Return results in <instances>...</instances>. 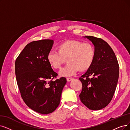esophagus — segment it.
<instances>
[{
    "label": "esophagus",
    "mask_w": 130,
    "mask_h": 130,
    "mask_svg": "<svg viewBox=\"0 0 130 130\" xmlns=\"http://www.w3.org/2000/svg\"><path fill=\"white\" fill-rule=\"evenodd\" d=\"M72 79V77H68V78H67V80L68 81V82H70Z\"/></svg>",
    "instance_id": "34e87169"
}]
</instances>
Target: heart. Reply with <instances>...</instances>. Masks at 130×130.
Wrapping results in <instances>:
<instances>
[{"label":"heart","mask_w":130,"mask_h":130,"mask_svg":"<svg viewBox=\"0 0 130 130\" xmlns=\"http://www.w3.org/2000/svg\"><path fill=\"white\" fill-rule=\"evenodd\" d=\"M56 51L49 52L47 59L52 68L55 69H60L66 61L68 62L60 71V75L64 76H71L78 70H87L91 67L95 55L93 44L77 40L61 43L57 46Z\"/></svg>","instance_id":"obj_1"}]
</instances>
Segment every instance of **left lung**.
<instances>
[{
  "instance_id": "1",
  "label": "left lung",
  "mask_w": 130,
  "mask_h": 130,
  "mask_svg": "<svg viewBox=\"0 0 130 130\" xmlns=\"http://www.w3.org/2000/svg\"><path fill=\"white\" fill-rule=\"evenodd\" d=\"M95 46V58L90 68L79 79L82 83L79 98L91 110H100L110 103L119 77V64L115 53L106 41L85 36Z\"/></svg>"
}]
</instances>
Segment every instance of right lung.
<instances>
[{
    "label": "right lung",
    "instance_id": "obj_1",
    "mask_svg": "<svg viewBox=\"0 0 130 130\" xmlns=\"http://www.w3.org/2000/svg\"><path fill=\"white\" fill-rule=\"evenodd\" d=\"M53 44L51 39L31 41L15 60V75L21 96L30 108L41 114L52 112L59 106L67 83L65 77L56 79L58 74L47 61Z\"/></svg>",
    "mask_w": 130,
    "mask_h": 130
}]
</instances>
